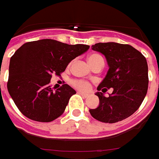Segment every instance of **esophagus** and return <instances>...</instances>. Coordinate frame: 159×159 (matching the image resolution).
I'll return each mask as SVG.
<instances>
[{
  "mask_svg": "<svg viewBox=\"0 0 159 159\" xmlns=\"http://www.w3.org/2000/svg\"><path fill=\"white\" fill-rule=\"evenodd\" d=\"M78 93H79L80 95H82L83 97H84V98H87V97L89 96V95H88L87 93H84V92H83V91H79Z\"/></svg>",
  "mask_w": 159,
  "mask_h": 159,
  "instance_id": "esophagus-1",
  "label": "esophagus"
}]
</instances>
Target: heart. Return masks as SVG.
<instances>
[{
	"instance_id": "b5f03b06",
	"label": "heart",
	"mask_w": 159,
	"mask_h": 159,
	"mask_svg": "<svg viewBox=\"0 0 159 159\" xmlns=\"http://www.w3.org/2000/svg\"><path fill=\"white\" fill-rule=\"evenodd\" d=\"M99 59H102L99 55H98V54H91L88 58V61L90 63V65H91V64H93V63L97 61L98 60H99ZM73 84L75 87H77L79 89H82V90H87L90 87L89 84L86 83V82H84V81H73Z\"/></svg>"
}]
</instances>
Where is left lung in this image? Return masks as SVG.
<instances>
[{
    "label": "left lung",
    "instance_id": "1",
    "mask_svg": "<svg viewBox=\"0 0 159 159\" xmlns=\"http://www.w3.org/2000/svg\"><path fill=\"white\" fill-rule=\"evenodd\" d=\"M92 50L102 53L109 69L98 86L99 105L90 109L91 116L105 123H115L132 115L141 106L148 90V64L135 48L115 42L98 43ZM109 89L113 92L104 94Z\"/></svg>",
    "mask_w": 159,
    "mask_h": 159
}]
</instances>
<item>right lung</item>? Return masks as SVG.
I'll list each match as a JSON object with an SVG mask.
<instances>
[{"label":"right lung","instance_id":"1","mask_svg":"<svg viewBox=\"0 0 159 159\" xmlns=\"http://www.w3.org/2000/svg\"><path fill=\"white\" fill-rule=\"evenodd\" d=\"M89 48L87 45H68L48 39L19 47L10 58L7 86L20 112L40 122L61 116L76 91L69 84L52 90L49 85L52 75H60L72 60Z\"/></svg>","mask_w":159,"mask_h":159}]
</instances>
